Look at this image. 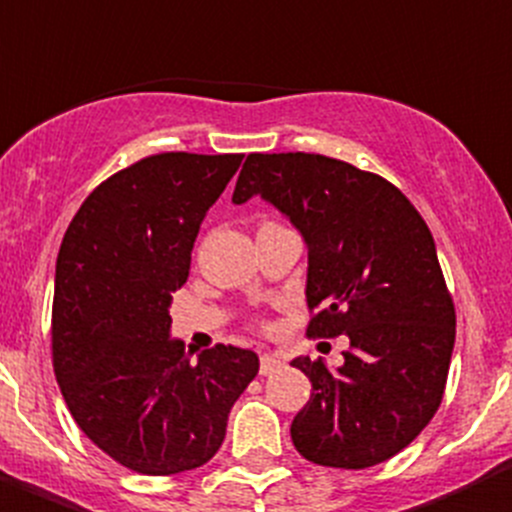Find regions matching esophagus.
I'll use <instances>...</instances> for the list:
<instances>
[{
  "label": "esophagus",
  "instance_id": "34e87169",
  "mask_svg": "<svg viewBox=\"0 0 512 512\" xmlns=\"http://www.w3.org/2000/svg\"><path fill=\"white\" fill-rule=\"evenodd\" d=\"M281 366H283V361L278 358V355L262 353V358H260V373H262V376H270V373L278 371Z\"/></svg>",
  "mask_w": 512,
  "mask_h": 512
}]
</instances>
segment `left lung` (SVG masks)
<instances>
[{
  "label": "left lung",
  "mask_w": 512,
  "mask_h": 512,
  "mask_svg": "<svg viewBox=\"0 0 512 512\" xmlns=\"http://www.w3.org/2000/svg\"><path fill=\"white\" fill-rule=\"evenodd\" d=\"M262 195L309 247V337L348 335L345 363L296 358L311 397L291 422L304 459L366 469L397 456L443 402L456 309L428 224L381 175L306 151L247 154L234 203Z\"/></svg>",
  "instance_id": "left-lung-1"
}]
</instances>
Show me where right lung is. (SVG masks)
Returning a JSON list of instances; mask_svg holds the SVG:
<instances>
[{"mask_svg": "<svg viewBox=\"0 0 512 512\" xmlns=\"http://www.w3.org/2000/svg\"><path fill=\"white\" fill-rule=\"evenodd\" d=\"M242 154L162 151L100 182L61 242L51 311L53 373L71 417L113 461L149 477L203 466L257 353L213 345L193 361L170 340L201 221Z\"/></svg>", "mask_w": 512, "mask_h": 512, "instance_id": "add662e5", "label": "right lung"}]
</instances>
